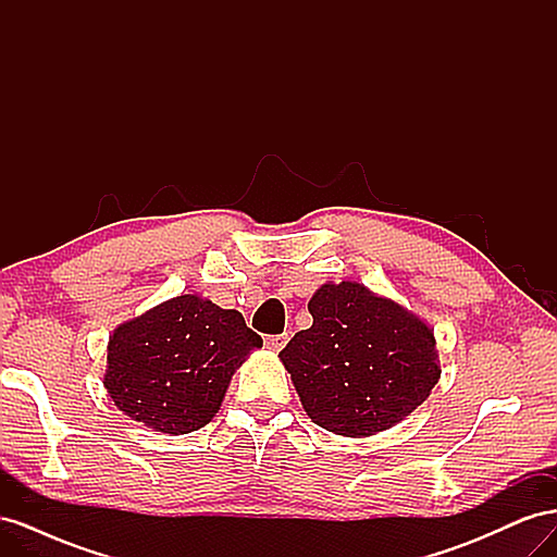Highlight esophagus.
<instances>
[{"label":"esophagus","instance_id":"obj_1","mask_svg":"<svg viewBox=\"0 0 557 557\" xmlns=\"http://www.w3.org/2000/svg\"><path fill=\"white\" fill-rule=\"evenodd\" d=\"M285 344H288V334H276V336H267L264 339V346L269 348V350H274V352H278Z\"/></svg>","mask_w":557,"mask_h":557}]
</instances>
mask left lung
<instances>
[{
    "mask_svg": "<svg viewBox=\"0 0 557 557\" xmlns=\"http://www.w3.org/2000/svg\"><path fill=\"white\" fill-rule=\"evenodd\" d=\"M309 313L313 325L278 358L307 416L327 432L364 440L391 430L442 379L434 330L358 281L323 283Z\"/></svg>",
    "mask_w": 557,
    "mask_h": 557,
    "instance_id": "8db88e82",
    "label": "left lung"
}]
</instances>
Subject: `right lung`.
<instances>
[{"mask_svg":"<svg viewBox=\"0 0 557 557\" xmlns=\"http://www.w3.org/2000/svg\"><path fill=\"white\" fill-rule=\"evenodd\" d=\"M260 346L239 311L197 293L178 295L113 330L102 383L137 423L188 434L211 423L234 372Z\"/></svg>","mask_w":557,"mask_h":557,"instance_id":"obj_1","label":"right lung"}]
</instances>
